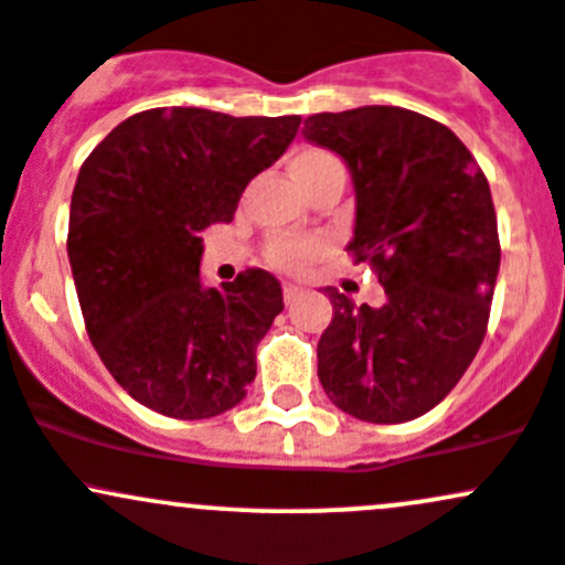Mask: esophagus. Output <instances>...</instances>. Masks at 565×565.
<instances>
[{"label":"esophagus","mask_w":565,"mask_h":565,"mask_svg":"<svg viewBox=\"0 0 565 565\" xmlns=\"http://www.w3.org/2000/svg\"><path fill=\"white\" fill-rule=\"evenodd\" d=\"M301 285H282V299H285V305H290V301H296L301 296Z\"/></svg>","instance_id":"34e87169"}]
</instances>
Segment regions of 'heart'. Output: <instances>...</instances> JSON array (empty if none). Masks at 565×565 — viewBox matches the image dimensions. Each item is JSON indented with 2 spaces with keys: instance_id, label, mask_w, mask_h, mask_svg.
Segmentation results:
<instances>
[{
  "instance_id": "b5f03b06",
  "label": "heart",
  "mask_w": 565,
  "mask_h": 565,
  "mask_svg": "<svg viewBox=\"0 0 565 565\" xmlns=\"http://www.w3.org/2000/svg\"><path fill=\"white\" fill-rule=\"evenodd\" d=\"M290 169H294L296 180H299L301 185L312 183V180L326 178V174H333V172L344 174L342 161H339L333 153H329V150H318V148L301 150V153L294 159V163H290ZM315 253H318V245H315L312 239H277L269 245L271 264L288 271L305 269L309 260L315 258Z\"/></svg>"
}]
</instances>
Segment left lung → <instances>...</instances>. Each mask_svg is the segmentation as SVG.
Wrapping results in <instances>:
<instances>
[{"label":"left lung","instance_id":"1","mask_svg":"<svg viewBox=\"0 0 565 565\" xmlns=\"http://www.w3.org/2000/svg\"><path fill=\"white\" fill-rule=\"evenodd\" d=\"M301 135L348 163V250L385 288L380 307L326 288L320 385L358 420H415L458 385L488 329L501 264L488 178L447 126L404 107L309 115Z\"/></svg>","mask_w":565,"mask_h":565}]
</instances>
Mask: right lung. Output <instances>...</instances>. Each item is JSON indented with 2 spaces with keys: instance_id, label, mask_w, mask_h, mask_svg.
<instances>
[{
  "instance_id": "obj_1",
  "label": "right lung",
  "mask_w": 565,
  "mask_h": 565,
  "mask_svg": "<svg viewBox=\"0 0 565 565\" xmlns=\"http://www.w3.org/2000/svg\"><path fill=\"white\" fill-rule=\"evenodd\" d=\"M299 124L156 107L115 126L81 167L66 236L77 299L107 372L148 409L204 420L256 380L282 288L264 269L204 288L202 232L232 223Z\"/></svg>"
}]
</instances>
